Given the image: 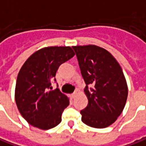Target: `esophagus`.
I'll return each mask as SVG.
<instances>
[{
  "label": "esophagus",
  "instance_id": "obj_1",
  "mask_svg": "<svg viewBox=\"0 0 146 146\" xmlns=\"http://www.w3.org/2000/svg\"><path fill=\"white\" fill-rule=\"evenodd\" d=\"M76 96H77V93H76V92L71 94V97H72V98H74L75 97H76Z\"/></svg>",
  "mask_w": 146,
  "mask_h": 146
}]
</instances>
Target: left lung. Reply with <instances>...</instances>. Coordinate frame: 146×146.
<instances>
[{"mask_svg":"<svg viewBox=\"0 0 146 146\" xmlns=\"http://www.w3.org/2000/svg\"><path fill=\"white\" fill-rule=\"evenodd\" d=\"M86 84L87 107L81 111L82 121L90 127L107 128L122 113L128 98V85L113 56L96 45L73 46ZM88 84L94 88L88 90Z\"/></svg>","mask_w":146,"mask_h":146,"instance_id":"obj_1","label":"left lung"}]
</instances>
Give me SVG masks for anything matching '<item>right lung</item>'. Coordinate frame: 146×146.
I'll return each instance as SVG.
<instances>
[{
	"label": "right lung",
	"instance_id": "add662e5",
	"mask_svg": "<svg viewBox=\"0 0 146 146\" xmlns=\"http://www.w3.org/2000/svg\"><path fill=\"white\" fill-rule=\"evenodd\" d=\"M70 47H46L34 52L23 64L15 86V102L23 117L31 125L47 130L61 122V115L69 104V98L51 81L58 68L73 57Z\"/></svg>",
	"mask_w": 146,
	"mask_h": 146
}]
</instances>
